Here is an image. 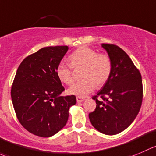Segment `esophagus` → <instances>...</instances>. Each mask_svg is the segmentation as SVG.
<instances>
[{
	"instance_id": "esophagus-1",
	"label": "esophagus",
	"mask_w": 156,
	"mask_h": 156,
	"mask_svg": "<svg viewBox=\"0 0 156 156\" xmlns=\"http://www.w3.org/2000/svg\"><path fill=\"white\" fill-rule=\"evenodd\" d=\"M77 99V102L78 103H80V102H82V101H84V100H85V98H83V97H77L76 98Z\"/></svg>"
}]
</instances>
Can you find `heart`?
I'll list each match as a JSON object with an SVG mask.
<instances>
[{
    "label": "heart",
    "mask_w": 156,
    "mask_h": 156,
    "mask_svg": "<svg viewBox=\"0 0 156 156\" xmlns=\"http://www.w3.org/2000/svg\"><path fill=\"white\" fill-rule=\"evenodd\" d=\"M70 64L65 61L58 63L56 74L60 81L69 85L74 81L72 67H83L81 81L75 82L69 89V93L78 97L88 94L96 87L105 84L111 73L112 63L110 57L98 54L88 47H81L74 51L69 56Z\"/></svg>",
    "instance_id": "1"
}]
</instances>
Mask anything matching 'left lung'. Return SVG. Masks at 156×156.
<instances>
[{
	"mask_svg": "<svg viewBox=\"0 0 156 156\" xmlns=\"http://www.w3.org/2000/svg\"><path fill=\"white\" fill-rule=\"evenodd\" d=\"M112 63L111 73L96 97V109L89 113L92 126L105 135H116L126 129L136 119L143 101L140 72L129 55L113 44H101Z\"/></svg>",
	"mask_w": 156,
	"mask_h": 156,
	"instance_id": "8db88e82",
	"label": "left lung"
}]
</instances>
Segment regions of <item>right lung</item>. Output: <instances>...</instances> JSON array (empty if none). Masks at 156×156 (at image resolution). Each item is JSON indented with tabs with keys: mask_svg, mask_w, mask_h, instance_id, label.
Here are the masks:
<instances>
[{
	"mask_svg": "<svg viewBox=\"0 0 156 156\" xmlns=\"http://www.w3.org/2000/svg\"><path fill=\"white\" fill-rule=\"evenodd\" d=\"M69 50L66 46L42 48L24 58L16 71L11 99L18 120L31 133L50 137L65 126L75 95L60 96L65 90L56 68Z\"/></svg>",
	"mask_w": 156,
	"mask_h": 156,
	"instance_id": "obj_1",
	"label": "right lung"
}]
</instances>
